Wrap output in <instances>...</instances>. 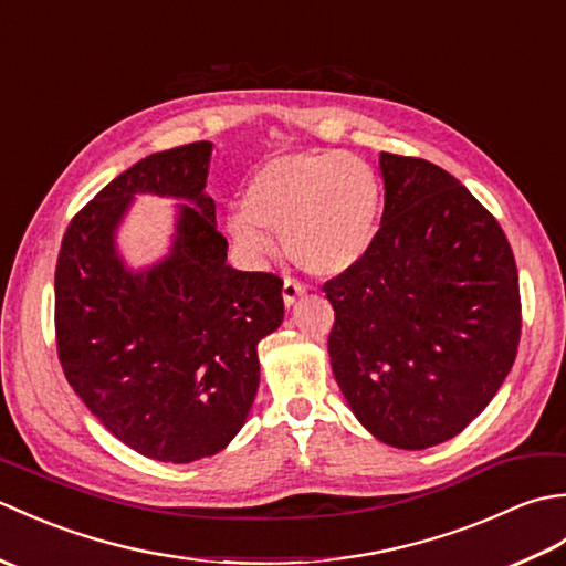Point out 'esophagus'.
I'll use <instances>...</instances> for the list:
<instances>
[{"label":"esophagus","instance_id":"1","mask_svg":"<svg viewBox=\"0 0 566 566\" xmlns=\"http://www.w3.org/2000/svg\"><path fill=\"white\" fill-rule=\"evenodd\" d=\"M298 296H304V286L298 284L296 280H290V276H286V280H284V286H282L284 306H286V308L294 306V304L298 302Z\"/></svg>","mask_w":566,"mask_h":566}]
</instances>
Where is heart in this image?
Segmentation results:
<instances>
[{
  "instance_id": "1",
  "label": "heart",
  "mask_w": 566,
  "mask_h": 566,
  "mask_svg": "<svg viewBox=\"0 0 566 566\" xmlns=\"http://www.w3.org/2000/svg\"><path fill=\"white\" fill-rule=\"evenodd\" d=\"M381 189L375 167L355 153L294 150L260 165L228 216L235 248L252 260L286 255L314 276H338L367 255L377 235Z\"/></svg>"
}]
</instances>
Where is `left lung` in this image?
<instances>
[{
	"label": "left lung",
	"mask_w": 566,
	"mask_h": 566,
	"mask_svg": "<svg viewBox=\"0 0 566 566\" xmlns=\"http://www.w3.org/2000/svg\"><path fill=\"white\" fill-rule=\"evenodd\" d=\"M381 226L355 268L323 284L328 355L377 440L426 450L454 438L509 377L521 340L513 250L460 179L379 153Z\"/></svg>",
	"instance_id": "obj_1"
}]
</instances>
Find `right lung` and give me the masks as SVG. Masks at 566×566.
<instances>
[{"label":"right lung","mask_w":566,"mask_h":566,"mask_svg":"<svg viewBox=\"0 0 566 566\" xmlns=\"http://www.w3.org/2000/svg\"><path fill=\"white\" fill-rule=\"evenodd\" d=\"M209 140L153 153L70 221L55 268L57 357L70 387L130 450L187 464L221 452L260 387L258 343L282 326V280L226 262L207 195ZM138 193L182 200L171 252L130 271L117 226Z\"/></svg>","instance_id":"add662e5"}]
</instances>
